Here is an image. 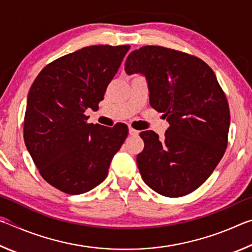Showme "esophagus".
<instances>
[{
    "label": "esophagus",
    "mask_w": 252,
    "mask_h": 252,
    "mask_svg": "<svg viewBox=\"0 0 252 252\" xmlns=\"http://www.w3.org/2000/svg\"><path fill=\"white\" fill-rule=\"evenodd\" d=\"M129 134L135 136V135L139 134V131L138 130H134L133 127H129Z\"/></svg>",
    "instance_id": "obj_1"
}]
</instances>
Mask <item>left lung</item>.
Instances as JSON below:
<instances>
[{
	"label": "left lung",
	"mask_w": 252,
	"mask_h": 252,
	"mask_svg": "<svg viewBox=\"0 0 252 252\" xmlns=\"http://www.w3.org/2000/svg\"><path fill=\"white\" fill-rule=\"evenodd\" d=\"M125 70L146 76L151 106L169 122L163 139L151 130L140 133L144 149L136 164L143 181L164 197L191 193L228 144L229 104L215 72L197 57L155 45L131 52Z\"/></svg>",
	"instance_id": "1"
}]
</instances>
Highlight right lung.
<instances>
[{
    "label": "right lung",
    "instance_id": "obj_1",
    "mask_svg": "<svg viewBox=\"0 0 252 252\" xmlns=\"http://www.w3.org/2000/svg\"><path fill=\"white\" fill-rule=\"evenodd\" d=\"M130 45H92L51 62L30 89L24 141L40 174L62 192L81 194L108 176L127 135L126 125L87 123Z\"/></svg>",
    "mask_w": 252,
    "mask_h": 252
}]
</instances>
